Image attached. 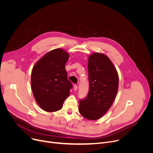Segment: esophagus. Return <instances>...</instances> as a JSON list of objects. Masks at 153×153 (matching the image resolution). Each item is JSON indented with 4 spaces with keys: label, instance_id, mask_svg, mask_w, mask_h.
<instances>
[{
    "label": "esophagus",
    "instance_id": "esophagus-1",
    "mask_svg": "<svg viewBox=\"0 0 153 153\" xmlns=\"http://www.w3.org/2000/svg\"><path fill=\"white\" fill-rule=\"evenodd\" d=\"M77 90V85H74V91H76Z\"/></svg>",
    "mask_w": 153,
    "mask_h": 153
}]
</instances>
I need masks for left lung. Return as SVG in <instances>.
<instances>
[{
    "label": "left lung",
    "instance_id": "8db88e82",
    "mask_svg": "<svg viewBox=\"0 0 153 153\" xmlns=\"http://www.w3.org/2000/svg\"><path fill=\"white\" fill-rule=\"evenodd\" d=\"M89 91L79 101V111L89 120L100 118L111 107L118 92L119 78L116 68L107 55L94 53L88 59Z\"/></svg>",
    "mask_w": 153,
    "mask_h": 153
}]
</instances>
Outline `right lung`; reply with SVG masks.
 Wrapping results in <instances>:
<instances>
[{
  "mask_svg": "<svg viewBox=\"0 0 153 153\" xmlns=\"http://www.w3.org/2000/svg\"><path fill=\"white\" fill-rule=\"evenodd\" d=\"M69 54L62 48L46 53L31 71V91L38 105L43 110L53 112L62 108L70 94L72 84L65 65Z\"/></svg>",
  "mask_w": 153,
  "mask_h": 153,
  "instance_id": "obj_1",
  "label": "right lung"
}]
</instances>
